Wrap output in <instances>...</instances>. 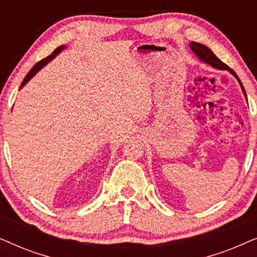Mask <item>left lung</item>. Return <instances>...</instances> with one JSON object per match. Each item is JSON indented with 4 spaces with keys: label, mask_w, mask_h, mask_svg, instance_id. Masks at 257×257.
<instances>
[{
    "label": "left lung",
    "mask_w": 257,
    "mask_h": 257,
    "mask_svg": "<svg viewBox=\"0 0 257 257\" xmlns=\"http://www.w3.org/2000/svg\"><path fill=\"white\" fill-rule=\"evenodd\" d=\"M189 47H191L193 52H194V54H195L196 56H198V57H199L200 59H201V61H203L205 63H208L209 65H212V66H214V68H216V69H220V70H228V71H229L230 73H233V75L237 78L238 83L241 84L242 91H243V93H244V96H245L244 87H243V85H242L241 80L238 79V77H237L236 73L234 72V70L229 69V66H228L227 64H224V63H223L222 61H220V59L217 58L216 56L214 55L212 51H210V49H208V48L206 47V45H203V44L196 43V42H192ZM245 97H247V96H245Z\"/></svg>",
    "instance_id": "1"
}]
</instances>
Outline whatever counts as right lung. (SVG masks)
Listing matches in <instances>:
<instances>
[{"label": "right lung", "instance_id": "add662e5", "mask_svg": "<svg viewBox=\"0 0 257 257\" xmlns=\"http://www.w3.org/2000/svg\"><path fill=\"white\" fill-rule=\"evenodd\" d=\"M64 48H65L64 45H61V47H58L57 49H56V50H54V52H52V54H51L50 56H48V57H45L44 59H41L40 62L36 63V64L34 65V68L31 69L29 72H28V75H27L26 77H24L23 82H22V84H21V87L26 85V84H27V83L29 82V80H30L31 77H34L35 75H36V73H37L38 71H40V70H41L42 68H43V66H44L45 64H47L48 62H50L52 58H55V56H56V55H58L59 52H61V51H62L63 49H64ZM21 87H20V89H21Z\"/></svg>", "mask_w": 257, "mask_h": 257}]
</instances>
